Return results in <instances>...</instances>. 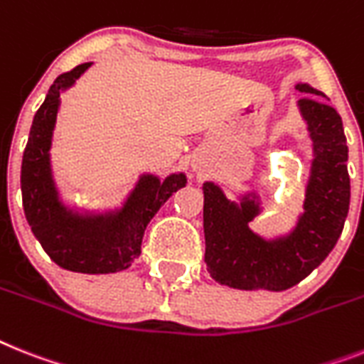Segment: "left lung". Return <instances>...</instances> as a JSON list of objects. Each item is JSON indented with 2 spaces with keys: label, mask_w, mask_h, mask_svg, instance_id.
Segmentation results:
<instances>
[{
  "label": "left lung",
  "mask_w": 364,
  "mask_h": 364,
  "mask_svg": "<svg viewBox=\"0 0 364 364\" xmlns=\"http://www.w3.org/2000/svg\"><path fill=\"white\" fill-rule=\"evenodd\" d=\"M309 92L299 109L309 126L314 160L303 214L287 236L264 240L249 229L260 212L257 195L230 203L214 182H204V262L221 284L240 290L281 292L292 288L326 260L344 229L350 208L348 146L337 109L326 95L299 83Z\"/></svg>",
  "instance_id": "1"
}]
</instances>
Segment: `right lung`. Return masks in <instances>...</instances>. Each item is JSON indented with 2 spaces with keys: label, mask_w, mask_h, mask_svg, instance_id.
Wrapping results in <instances>:
<instances>
[{
  "label": "right lung",
  "mask_w": 364,
  "mask_h": 364,
  "mask_svg": "<svg viewBox=\"0 0 364 364\" xmlns=\"http://www.w3.org/2000/svg\"><path fill=\"white\" fill-rule=\"evenodd\" d=\"M91 67L83 63L53 81L33 119L22 160L23 212L35 238L57 266L77 273H115L141 255L146 225L161 204L186 186V176L143 175L121 210L81 215L59 200L50 167V146L59 111V95Z\"/></svg>",
  "instance_id": "obj_1"
}]
</instances>
